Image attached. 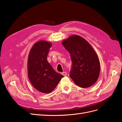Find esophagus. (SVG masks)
Listing matches in <instances>:
<instances>
[{
    "label": "esophagus",
    "mask_w": 122,
    "mask_h": 122,
    "mask_svg": "<svg viewBox=\"0 0 122 122\" xmlns=\"http://www.w3.org/2000/svg\"><path fill=\"white\" fill-rule=\"evenodd\" d=\"M62 75H64V76H66V75H67V72H62Z\"/></svg>",
    "instance_id": "1"
}]
</instances>
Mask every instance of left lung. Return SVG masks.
I'll use <instances>...</instances> for the list:
<instances>
[{
    "label": "left lung",
    "mask_w": 122,
    "mask_h": 122,
    "mask_svg": "<svg viewBox=\"0 0 122 122\" xmlns=\"http://www.w3.org/2000/svg\"><path fill=\"white\" fill-rule=\"evenodd\" d=\"M62 44L71 55L70 77L80 87L91 86L98 80L100 72L99 58L93 48L78 35L71 36L62 41Z\"/></svg>",
    "instance_id": "obj_1"
}]
</instances>
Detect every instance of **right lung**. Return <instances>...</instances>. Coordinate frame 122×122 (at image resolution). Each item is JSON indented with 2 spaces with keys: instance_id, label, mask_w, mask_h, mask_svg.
Masks as SVG:
<instances>
[{
  "instance_id": "obj_1",
  "label": "right lung",
  "mask_w": 122,
  "mask_h": 122,
  "mask_svg": "<svg viewBox=\"0 0 122 122\" xmlns=\"http://www.w3.org/2000/svg\"><path fill=\"white\" fill-rule=\"evenodd\" d=\"M52 46L51 42L40 41L36 42L29 52L27 73L31 84L43 93L52 92L64 77L55 71L47 61V55Z\"/></svg>"
}]
</instances>
